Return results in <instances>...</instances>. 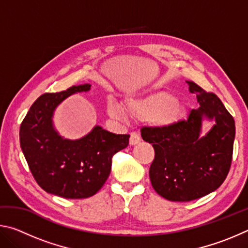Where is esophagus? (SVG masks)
<instances>
[{
	"label": "esophagus",
	"mask_w": 248,
	"mask_h": 248,
	"mask_svg": "<svg viewBox=\"0 0 248 248\" xmlns=\"http://www.w3.org/2000/svg\"><path fill=\"white\" fill-rule=\"evenodd\" d=\"M140 136L137 132H131L130 133V145H136L140 142Z\"/></svg>",
	"instance_id": "esophagus-1"
}]
</instances>
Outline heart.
I'll list each match as a JSON object with an SVG mask.
<instances>
[{
    "label": "heart",
    "instance_id": "obj_1",
    "mask_svg": "<svg viewBox=\"0 0 248 248\" xmlns=\"http://www.w3.org/2000/svg\"><path fill=\"white\" fill-rule=\"evenodd\" d=\"M108 114L112 118L123 117V110L115 102L107 105ZM124 110L136 118L148 117L150 123L158 127H170L182 119L185 105L169 92L158 91L138 98H129L124 102Z\"/></svg>",
    "mask_w": 248,
    "mask_h": 248
}]
</instances>
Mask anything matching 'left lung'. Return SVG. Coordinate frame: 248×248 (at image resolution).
<instances>
[{
	"instance_id": "left-lung-1",
	"label": "left lung",
	"mask_w": 248,
	"mask_h": 248,
	"mask_svg": "<svg viewBox=\"0 0 248 248\" xmlns=\"http://www.w3.org/2000/svg\"><path fill=\"white\" fill-rule=\"evenodd\" d=\"M200 104L186 120L170 127H142L141 137L152 144L150 166L154 190L170 201H191L217 189L228 176L233 156L235 123L220 98L195 82H187ZM205 116L216 124L200 137Z\"/></svg>"
}]
</instances>
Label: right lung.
<instances>
[{
  "mask_svg": "<svg viewBox=\"0 0 248 248\" xmlns=\"http://www.w3.org/2000/svg\"><path fill=\"white\" fill-rule=\"evenodd\" d=\"M90 84L39 96L19 129L20 148L37 184L49 194L66 199L89 198L104 186L111 157L127 148L129 134L108 132L99 125L79 140H64L52 127L56 107L68 96L87 92Z\"/></svg>",
  "mask_w": 248,
  "mask_h": 248,
  "instance_id": "add662e5",
  "label": "right lung"
}]
</instances>
